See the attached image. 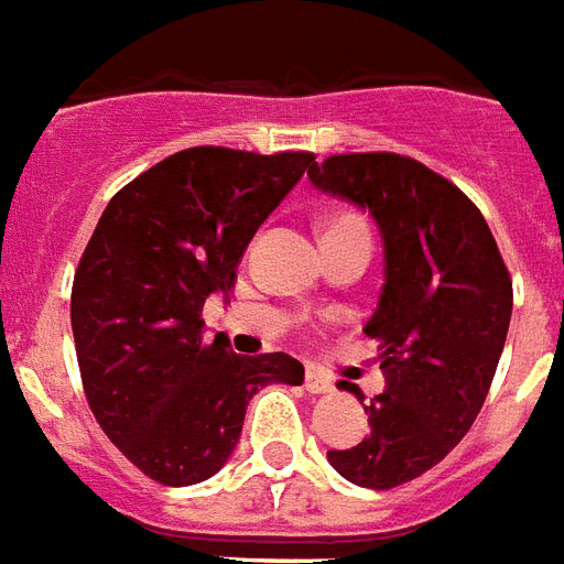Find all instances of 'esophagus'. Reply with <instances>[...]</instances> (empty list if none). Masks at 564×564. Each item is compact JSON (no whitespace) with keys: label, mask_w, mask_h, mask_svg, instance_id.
Here are the masks:
<instances>
[{"label":"esophagus","mask_w":564,"mask_h":564,"mask_svg":"<svg viewBox=\"0 0 564 564\" xmlns=\"http://www.w3.org/2000/svg\"><path fill=\"white\" fill-rule=\"evenodd\" d=\"M304 387L319 397V393H330V390H334V381H330L328 376L316 372V369H307V372H304Z\"/></svg>","instance_id":"34e87169"}]
</instances>
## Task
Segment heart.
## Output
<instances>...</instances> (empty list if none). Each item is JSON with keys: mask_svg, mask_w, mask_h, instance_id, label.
Instances as JSON below:
<instances>
[{"mask_svg": "<svg viewBox=\"0 0 564 564\" xmlns=\"http://www.w3.org/2000/svg\"><path fill=\"white\" fill-rule=\"evenodd\" d=\"M337 225H358L355 218H337V221H330L328 227H337Z\"/></svg>", "mask_w": 564, "mask_h": 564, "instance_id": "1", "label": "heart"}]
</instances>
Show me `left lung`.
Segmentation results:
<instances>
[{
	"label": "left lung",
	"mask_w": 564,
	"mask_h": 564,
	"mask_svg": "<svg viewBox=\"0 0 564 564\" xmlns=\"http://www.w3.org/2000/svg\"><path fill=\"white\" fill-rule=\"evenodd\" d=\"M307 177L369 213L384 248V286L364 325L381 339L384 390L364 405L367 441L330 449L328 462L343 479L387 491L432 470L470 432L509 334L511 278L482 213L414 159L349 153Z\"/></svg>",
	"instance_id": "8db88e82"
}]
</instances>
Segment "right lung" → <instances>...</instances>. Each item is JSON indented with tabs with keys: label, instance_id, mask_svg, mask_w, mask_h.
Wrapping results in <instances>:
<instances>
[{
	"label": "right lung",
	"instance_id": "right-lung-1",
	"mask_svg": "<svg viewBox=\"0 0 564 564\" xmlns=\"http://www.w3.org/2000/svg\"><path fill=\"white\" fill-rule=\"evenodd\" d=\"M313 153L188 148L111 197L73 278L70 325L100 429L162 485L215 476L269 384H301L299 360L242 358L204 337L209 295L230 301L236 269Z\"/></svg>",
	"mask_w": 564,
	"mask_h": 564
}]
</instances>
